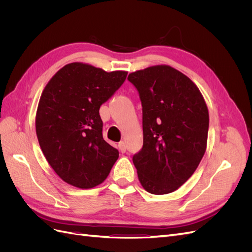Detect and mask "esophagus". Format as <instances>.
I'll list each match as a JSON object with an SVG mask.
<instances>
[{
    "mask_svg": "<svg viewBox=\"0 0 252 252\" xmlns=\"http://www.w3.org/2000/svg\"><path fill=\"white\" fill-rule=\"evenodd\" d=\"M118 146H119V149H120V151L122 152V154H125V152H126V149H127V146H126L125 142H123V141L120 142Z\"/></svg>",
    "mask_w": 252,
    "mask_h": 252,
    "instance_id": "1",
    "label": "esophagus"
}]
</instances>
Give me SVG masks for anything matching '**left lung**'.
Instances as JSON below:
<instances>
[{
    "label": "left lung",
    "mask_w": 252,
    "mask_h": 252,
    "mask_svg": "<svg viewBox=\"0 0 252 252\" xmlns=\"http://www.w3.org/2000/svg\"><path fill=\"white\" fill-rule=\"evenodd\" d=\"M143 111V147L132 158L142 186L152 194L173 192L191 177L207 145L209 114L185 74L167 65L128 75Z\"/></svg>",
    "instance_id": "obj_1"
}]
</instances>
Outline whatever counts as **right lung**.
<instances>
[{
    "label": "right lung",
    "mask_w": 252,
    "mask_h": 252,
    "mask_svg": "<svg viewBox=\"0 0 252 252\" xmlns=\"http://www.w3.org/2000/svg\"><path fill=\"white\" fill-rule=\"evenodd\" d=\"M127 73L70 63L44 88L35 117L36 136L47 162L68 184L82 189L100 185L118 159V149L103 139L100 107Z\"/></svg>",
    "instance_id": "add662e5"
}]
</instances>
